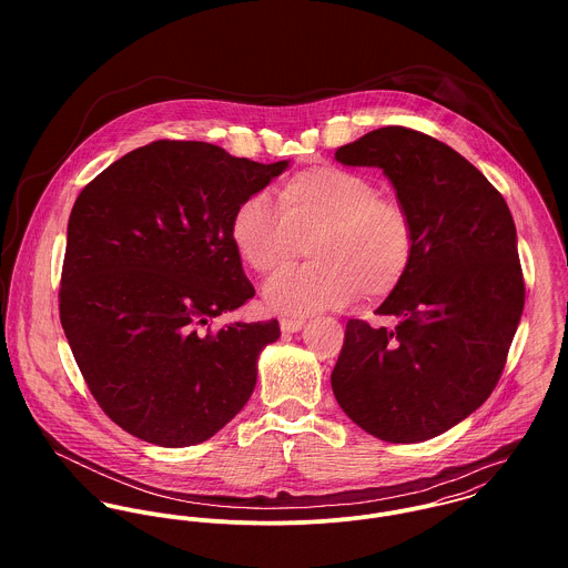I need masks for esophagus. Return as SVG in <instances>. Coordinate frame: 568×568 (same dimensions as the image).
<instances>
[{"mask_svg":"<svg viewBox=\"0 0 568 568\" xmlns=\"http://www.w3.org/2000/svg\"><path fill=\"white\" fill-rule=\"evenodd\" d=\"M280 327L282 332H297L304 327V320H282Z\"/></svg>","mask_w":568,"mask_h":568,"instance_id":"obj_1","label":"esophagus"}]
</instances>
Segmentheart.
<instances>
[{"label": "heart", "mask_w": 568, "mask_h": 568, "mask_svg": "<svg viewBox=\"0 0 568 568\" xmlns=\"http://www.w3.org/2000/svg\"><path fill=\"white\" fill-rule=\"evenodd\" d=\"M275 199L277 210L264 196H248L230 221L239 257L262 277L284 273L308 243L313 262L266 286L273 313L304 317L358 295L383 302L400 288L417 248L415 221L374 179L317 163L286 176Z\"/></svg>", "instance_id": "b5f03b06"}]
</instances>
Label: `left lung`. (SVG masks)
<instances>
[{
  "label": "left lung",
  "instance_id": "obj_1",
  "mask_svg": "<svg viewBox=\"0 0 568 568\" xmlns=\"http://www.w3.org/2000/svg\"><path fill=\"white\" fill-rule=\"evenodd\" d=\"M334 160L383 168L413 214L417 248L376 311L396 327L345 325L332 392L369 435L424 442L484 405L503 374L525 306L514 219L473 163L413 129H376Z\"/></svg>",
  "mask_w": 568,
  "mask_h": 568
}]
</instances>
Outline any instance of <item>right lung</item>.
<instances>
[{
    "mask_svg": "<svg viewBox=\"0 0 568 568\" xmlns=\"http://www.w3.org/2000/svg\"><path fill=\"white\" fill-rule=\"evenodd\" d=\"M288 162L160 140L82 187L68 223L61 325L100 408L126 433L201 444L251 398L277 320L214 327L255 291L230 239L236 205Z\"/></svg>",
    "mask_w": 568,
    "mask_h": 568,
    "instance_id": "right-lung-1",
    "label": "right lung"
}]
</instances>
